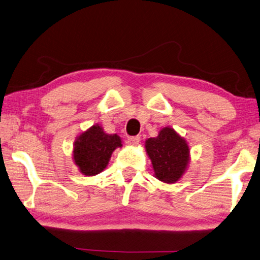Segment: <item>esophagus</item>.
<instances>
[{
  "mask_svg": "<svg viewBox=\"0 0 260 260\" xmlns=\"http://www.w3.org/2000/svg\"><path fill=\"white\" fill-rule=\"evenodd\" d=\"M139 142H140V137L139 136L128 137V139H126V143H128V145H130V146H137Z\"/></svg>",
  "mask_w": 260,
  "mask_h": 260,
  "instance_id": "esophagus-1",
  "label": "esophagus"
}]
</instances>
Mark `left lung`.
Returning <instances> with one entry per match:
<instances>
[{"label":"left lung","mask_w":260,"mask_h":260,"mask_svg":"<svg viewBox=\"0 0 260 260\" xmlns=\"http://www.w3.org/2000/svg\"><path fill=\"white\" fill-rule=\"evenodd\" d=\"M146 150L159 180L174 183L181 178L189 161V147L174 129L164 128L157 138H150Z\"/></svg>","instance_id":"8db88e82"}]
</instances>
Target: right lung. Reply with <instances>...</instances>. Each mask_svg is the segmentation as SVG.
<instances>
[{
    "label": "right lung",
    "instance_id": "1",
    "mask_svg": "<svg viewBox=\"0 0 260 260\" xmlns=\"http://www.w3.org/2000/svg\"><path fill=\"white\" fill-rule=\"evenodd\" d=\"M121 146L119 136L108 135L100 125H92L74 142V162L84 176H95L106 168L114 149Z\"/></svg>",
    "mask_w": 260,
    "mask_h": 260
}]
</instances>
